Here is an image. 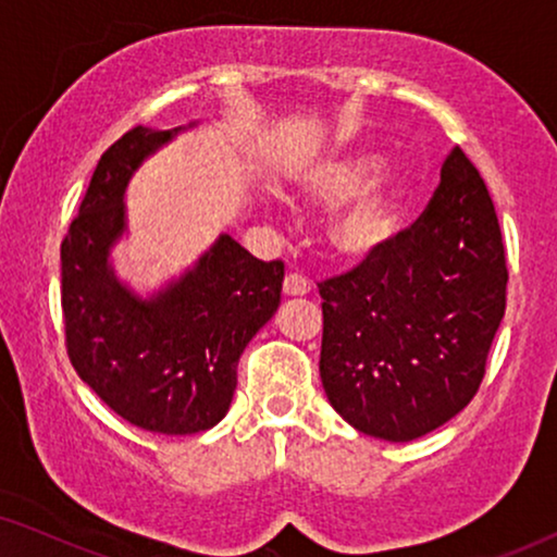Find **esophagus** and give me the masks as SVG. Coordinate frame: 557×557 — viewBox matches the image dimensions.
<instances>
[{
  "label": "esophagus",
  "mask_w": 557,
  "mask_h": 557,
  "mask_svg": "<svg viewBox=\"0 0 557 557\" xmlns=\"http://www.w3.org/2000/svg\"><path fill=\"white\" fill-rule=\"evenodd\" d=\"M311 292V284L307 276H301V273H286L284 278V294L286 296H304Z\"/></svg>",
  "instance_id": "esophagus-1"
}]
</instances>
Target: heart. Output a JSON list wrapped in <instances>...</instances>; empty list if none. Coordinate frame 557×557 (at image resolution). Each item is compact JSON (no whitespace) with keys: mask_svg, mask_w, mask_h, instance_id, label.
<instances>
[{"mask_svg":"<svg viewBox=\"0 0 557 557\" xmlns=\"http://www.w3.org/2000/svg\"><path fill=\"white\" fill-rule=\"evenodd\" d=\"M377 170V151L347 149L322 159L301 177V195L309 202L324 208L339 205L326 223V243L332 253L345 261H368L377 256L400 225L410 182L398 170L376 175Z\"/></svg>","mask_w":557,"mask_h":557,"instance_id":"obj_1","label":"heart"}]
</instances>
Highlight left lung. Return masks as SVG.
Returning a JSON list of instances; mask_svg holds the SVG:
<instances>
[{"mask_svg": "<svg viewBox=\"0 0 557 557\" xmlns=\"http://www.w3.org/2000/svg\"><path fill=\"white\" fill-rule=\"evenodd\" d=\"M507 278L492 197L454 147L423 215L377 256L319 284V375L332 408L385 441L451 421L484 380Z\"/></svg>", "mask_w": 557, "mask_h": 557, "instance_id": "obj_1", "label": "left lung"}]
</instances>
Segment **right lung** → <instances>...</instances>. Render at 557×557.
<instances>
[{
	"mask_svg": "<svg viewBox=\"0 0 557 557\" xmlns=\"http://www.w3.org/2000/svg\"><path fill=\"white\" fill-rule=\"evenodd\" d=\"M177 132L134 126L111 144L60 246L75 372L113 413L164 436L223 421L243 349L278 309L284 284V263L258 261L227 233L151 299L113 276L109 253L126 231L128 180Z\"/></svg>",
	"mask_w": 557,
	"mask_h": 557,
	"instance_id": "right-lung-1",
	"label": "right lung"
}]
</instances>
